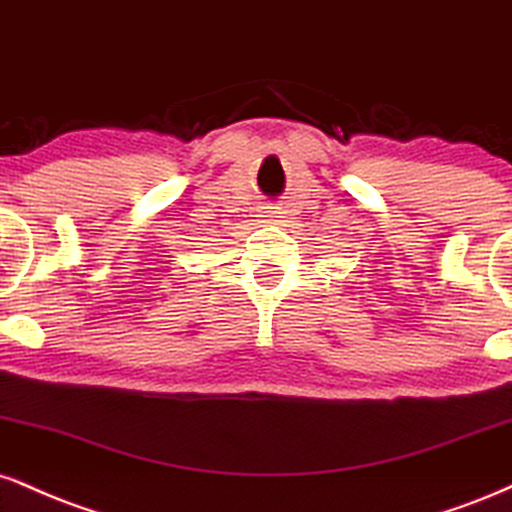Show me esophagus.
<instances>
[{"label":"esophagus","mask_w":512,"mask_h":512,"mask_svg":"<svg viewBox=\"0 0 512 512\" xmlns=\"http://www.w3.org/2000/svg\"><path fill=\"white\" fill-rule=\"evenodd\" d=\"M281 212H276V207H264V217L269 219H279Z\"/></svg>","instance_id":"34e87169"}]
</instances>
